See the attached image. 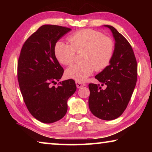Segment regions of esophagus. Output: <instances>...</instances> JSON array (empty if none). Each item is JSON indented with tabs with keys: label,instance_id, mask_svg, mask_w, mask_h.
<instances>
[{
	"label": "esophagus",
	"instance_id": "34e87169",
	"mask_svg": "<svg viewBox=\"0 0 152 152\" xmlns=\"http://www.w3.org/2000/svg\"><path fill=\"white\" fill-rule=\"evenodd\" d=\"M76 85L77 86V88H80L82 87H83L86 85L85 84L83 83V82H78V81H76Z\"/></svg>",
	"mask_w": 152,
	"mask_h": 152
}]
</instances>
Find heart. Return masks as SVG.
Masks as SVG:
<instances>
[{
  "instance_id": "1",
  "label": "heart",
  "mask_w": 152,
  "mask_h": 152,
  "mask_svg": "<svg viewBox=\"0 0 152 152\" xmlns=\"http://www.w3.org/2000/svg\"><path fill=\"white\" fill-rule=\"evenodd\" d=\"M70 44L62 41L56 43L54 56L59 63L64 66L71 65L75 58L76 51L84 50L82 55L83 62L74 64L65 72L68 78L84 82L96 70H102L109 65L114 52V42L101 32L85 29L70 35Z\"/></svg>"
}]
</instances>
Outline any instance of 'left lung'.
Listing matches in <instances>:
<instances>
[{
    "mask_svg": "<svg viewBox=\"0 0 152 152\" xmlns=\"http://www.w3.org/2000/svg\"><path fill=\"white\" fill-rule=\"evenodd\" d=\"M104 26L111 31L115 50L109 65L95 76L101 84H89L88 105L94 116L110 121L120 117L127 107L137 82V64L128 41L115 27Z\"/></svg>",
    "mask_w": 152,
    "mask_h": 152,
    "instance_id": "obj_1",
    "label": "left lung"
}]
</instances>
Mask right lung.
Here are the masks:
<instances>
[{
    "label": "right lung",
    "instance_id": "right-lung-1",
    "mask_svg": "<svg viewBox=\"0 0 152 152\" xmlns=\"http://www.w3.org/2000/svg\"><path fill=\"white\" fill-rule=\"evenodd\" d=\"M72 29L44 25L25 41L17 64L19 88L27 109L43 123L57 121L65 116L67 101L75 92L74 80L57 84L64 73L53 53L56 43Z\"/></svg>",
    "mask_w": 152,
    "mask_h": 152
}]
</instances>
